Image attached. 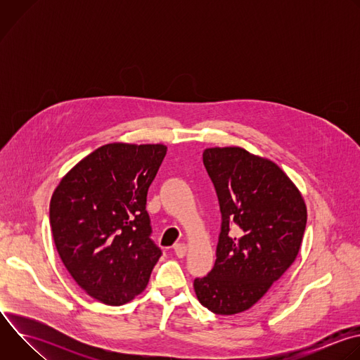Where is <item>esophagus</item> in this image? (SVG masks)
I'll list each match as a JSON object with an SVG mask.
<instances>
[{"mask_svg": "<svg viewBox=\"0 0 360 360\" xmlns=\"http://www.w3.org/2000/svg\"><path fill=\"white\" fill-rule=\"evenodd\" d=\"M174 250H175V255L178 256V258H184V256L186 255L188 248H186L185 243H176V245L174 246Z\"/></svg>", "mask_w": 360, "mask_h": 360, "instance_id": "obj_1", "label": "esophagus"}]
</instances>
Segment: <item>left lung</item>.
<instances>
[{"instance_id":"1","label":"left lung","mask_w":360,"mask_h":360,"mask_svg":"<svg viewBox=\"0 0 360 360\" xmlns=\"http://www.w3.org/2000/svg\"><path fill=\"white\" fill-rule=\"evenodd\" d=\"M203 165L217 189L222 226L215 265L193 281V289L200 304L228 316L248 311L295 262L307 211L300 191L271 160L215 146L203 150Z\"/></svg>"}]
</instances>
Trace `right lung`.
<instances>
[{
    "instance_id": "1",
    "label": "right lung",
    "mask_w": 360,
    "mask_h": 360,
    "mask_svg": "<svg viewBox=\"0 0 360 360\" xmlns=\"http://www.w3.org/2000/svg\"><path fill=\"white\" fill-rule=\"evenodd\" d=\"M167 146L102 145L70 169L49 203V222L60 258L94 299L121 306L148 285L161 258L149 238L148 188Z\"/></svg>"
}]
</instances>
